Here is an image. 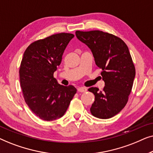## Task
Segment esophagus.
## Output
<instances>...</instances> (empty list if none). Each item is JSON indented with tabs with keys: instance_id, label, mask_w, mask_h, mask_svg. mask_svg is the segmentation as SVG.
I'll return each instance as SVG.
<instances>
[{
	"instance_id": "34e87169",
	"label": "esophagus",
	"mask_w": 153,
	"mask_h": 153,
	"mask_svg": "<svg viewBox=\"0 0 153 153\" xmlns=\"http://www.w3.org/2000/svg\"><path fill=\"white\" fill-rule=\"evenodd\" d=\"M79 92H81V93H85V92L87 91V88H85L84 87H79L77 88Z\"/></svg>"
}]
</instances>
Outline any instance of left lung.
<instances>
[{"instance_id": "obj_1", "label": "left lung", "mask_w": 153, "mask_h": 153, "mask_svg": "<svg viewBox=\"0 0 153 153\" xmlns=\"http://www.w3.org/2000/svg\"><path fill=\"white\" fill-rule=\"evenodd\" d=\"M76 35L91 49L105 82L102 91L88 88L95 95L91 114L101 119L112 118L126 105L133 86L136 70L128 47L120 37L103 31L76 30Z\"/></svg>"}]
</instances>
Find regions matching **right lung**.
Returning <instances> with one entry per match:
<instances>
[{
	"label": "right lung",
	"instance_id": "add662e5",
	"mask_svg": "<svg viewBox=\"0 0 153 153\" xmlns=\"http://www.w3.org/2000/svg\"><path fill=\"white\" fill-rule=\"evenodd\" d=\"M74 35L60 33L33 42L27 47L19 68L24 100L33 114L43 120L62 117L76 93L72 85L58 84L53 77L67 45Z\"/></svg>",
	"mask_w": 153,
	"mask_h": 153
}]
</instances>
